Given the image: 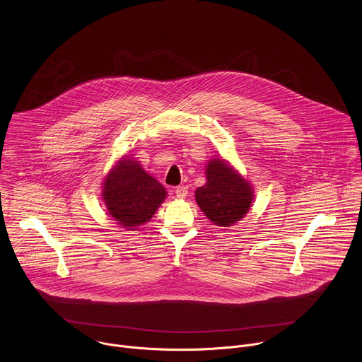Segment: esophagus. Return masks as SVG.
<instances>
[{"label": "esophagus", "instance_id": "esophagus-1", "mask_svg": "<svg viewBox=\"0 0 362 362\" xmlns=\"http://www.w3.org/2000/svg\"><path fill=\"white\" fill-rule=\"evenodd\" d=\"M187 194H188V188H187L185 185H181V187H178V188L175 189V195H177V198H180V199L185 198Z\"/></svg>", "mask_w": 362, "mask_h": 362}]
</instances>
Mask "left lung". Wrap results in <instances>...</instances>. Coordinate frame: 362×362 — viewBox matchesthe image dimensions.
I'll use <instances>...</instances> for the list:
<instances>
[{
	"mask_svg": "<svg viewBox=\"0 0 362 362\" xmlns=\"http://www.w3.org/2000/svg\"><path fill=\"white\" fill-rule=\"evenodd\" d=\"M206 178V184L197 189L195 198L207 218L223 227L243 218L252 202L250 184L223 160L207 164Z\"/></svg>",
	"mask_w": 362,
	"mask_h": 362,
	"instance_id": "obj_1",
	"label": "left lung"
}]
</instances>
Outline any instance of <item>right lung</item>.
Wrapping results in <instances>:
<instances>
[{
  "label": "right lung",
  "mask_w": 362,
  "mask_h": 362,
  "mask_svg": "<svg viewBox=\"0 0 362 362\" xmlns=\"http://www.w3.org/2000/svg\"><path fill=\"white\" fill-rule=\"evenodd\" d=\"M108 213L124 227H138L151 220L165 199V189L136 161L122 160L104 181Z\"/></svg>",
  "instance_id": "obj_1"
}]
</instances>
